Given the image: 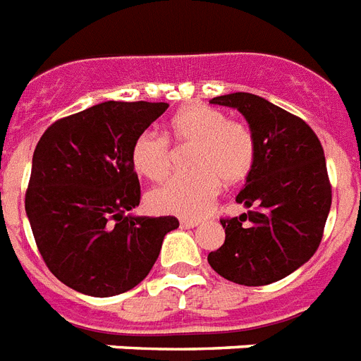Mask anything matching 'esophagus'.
<instances>
[{
    "label": "esophagus",
    "instance_id": "34e87169",
    "mask_svg": "<svg viewBox=\"0 0 361 361\" xmlns=\"http://www.w3.org/2000/svg\"><path fill=\"white\" fill-rule=\"evenodd\" d=\"M199 223H201L199 219H188V217H183V219H180V227L193 228V227H197Z\"/></svg>",
    "mask_w": 361,
    "mask_h": 361
}]
</instances>
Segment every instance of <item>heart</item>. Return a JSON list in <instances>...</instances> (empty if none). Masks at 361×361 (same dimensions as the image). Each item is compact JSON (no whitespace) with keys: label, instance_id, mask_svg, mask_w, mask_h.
<instances>
[{"label":"heart","instance_id":"1","mask_svg":"<svg viewBox=\"0 0 361 361\" xmlns=\"http://www.w3.org/2000/svg\"><path fill=\"white\" fill-rule=\"evenodd\" d=\"M186 147V164L192 171L175 175L147 193L145 202L154 214L195 217L204 214L225 183H240L251 173L256 162V142L249 125L227 120L221 110L193 103L169 120L168 138L153 130L136 136L130 162L136 173L149 180H162L173 166V151Z\"/></svg>","mask_w":361,"mask_h":361}]
</instances>
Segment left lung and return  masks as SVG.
Instances as JSON below:
<instances>
[{
  "label": "left lung",
  "mask_w": 361,
  "mask_h": 361,
  "mask_svg": "<svg viewBox=\"0 0 361 361\" xmlns=\"http://www.w3.org/2000/svg\"><path fill=\"white\" fill-rule=\"evenodd\" d=\"M210 103L245 116L256 162L236 197L249 210L221 217L225 243L208 255V264L241 286L281 281L314 256L323 238L332 204L323 145L305 120L255 94L236 92Z\"/></svg>",
  "instance_id": "left-lung-1"
}]
</instances>
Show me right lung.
Listing matches in <instances>:
<instances>
[{"label":"right lung","mask_w":361,"mask_h":361,"mask_svg":"<svg viewBox=\"0 0 361 361\" xmlns=\"http://www.w3.org/2000/svg\"><path fill=\"white\" fill-rule=\"evenodd\" d=\"M168 106L105 101L56 120L38 140L25 212L46 266L71 290L92 297L133 290L178 227L173 216L127 214L142 195L130 149Z\"/></svg>","instance_id":"1"}]
</instances>
